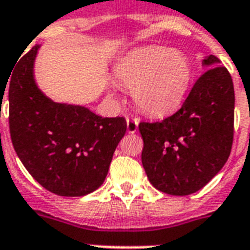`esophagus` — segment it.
<instances>
[{
  "label": "esophagus",
  "instance_id": "1",
  "mask_svg": "<svg viewBox=\"0 0 250 250\" xmlns=\"http://www.w3.org/2000/svg\"><path fill=\"white\" fill-rule=\"evenodd\" d=\"M139 128V119L137 118H127V131L129 133H135Z\"/></svg>",
  "mask_w": 250,
  "mask_h": 250
}]
</instances>
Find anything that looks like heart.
<instances>
[{
	"instance_id": "obj_1",
	"label": "heart",
	"mask_w": 250,
	"mask_h": 250,
	"mask_svg": "<svg viewBox=\"0 0 250 250\" xmlns=\"http://www.w3.org/2000/svg\"><path fill=\"white\" fill-rule=\"evenodd\" d=\"M115 75L132 88L137 107L150 117H164L182 105L193 68L186 54L166 46L136 49L115 66Z\"/></svg>"
}]
</instances>
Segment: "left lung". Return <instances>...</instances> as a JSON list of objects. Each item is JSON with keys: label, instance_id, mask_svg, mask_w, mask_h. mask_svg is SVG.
<instances>
[{"label": "left lung", "instance_id": "obj_1", "mask_svg": "<svg viewBox=\"0 0 250 250\" xmlns=\"http://www.w3.org/2000/svg\"><path fill=\"white\" fill-rule=\"evenodd\" d=\"M215 56L196 82L182 109L162 122L139 125L141 162L152 186L172 196L205 187L225 166L233 140L235 92L229 72Z\"/></svg>", "mask_w": 250, "mask_h": 250}]
</instances>
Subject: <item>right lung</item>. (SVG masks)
<instances>
[{
	"mask_svg": "<svg viewBox=\"0 0 250 250\" xmlns=\"http://www.w3.org/2000/svg\"><path fill=\"white\" fill-rule=\"evenodd\" d=\"M39 49L35 45L21 57L9 82L14 149L45 189L64 197L85 196L105 182L127 123L123 117L102 118L85 106L45 96L35 79Z\"/></svg>",
	"mask_w": 250,
	"mask_h": 250,
	"instance_id": "obj_1",
	"label": "right lung"
}]
</instances>
